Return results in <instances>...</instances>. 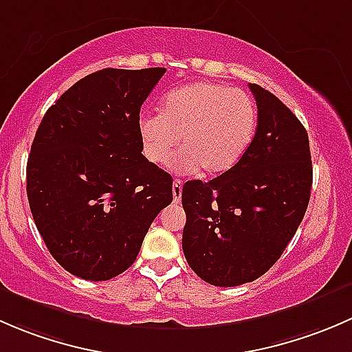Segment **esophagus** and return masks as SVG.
<instances>
[{
	"instance_id": "obj_1",
	"label": "esophagus",
	"mask_w": 352,
	"mask_h": 352,
	"mask_svg": "<svg viewBox=\"0 0 352 352\" xmlns=\"http://www.w3.org/2000/svg\"><path fill=\"white\" fill-rule=\"evenodd\" d=\"M172 194H173V201L180 202L182 201V180H173L172 186Z\"/></svg>"
}]
</instances>
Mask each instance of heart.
Segmentation results:
<instances>
[{"mask_svg": "<svg viewBox=\"0 0 352 352\" xmlns=\"http://www.w3.org/2000/svg\"><path fill=\"white\" fill-rule=\"evenodd\" d=\"M257 122L250 95L212 81H196L170 90L160 113H141L138 133L143 153L153 165H166L180 143L184 153L175 163L177 172L221 175L247 153Z\"/></svg>", "mask_w": 352, "mask_h": 352, "instance_id": "heart-1", "label": "heart"}]
</instances>
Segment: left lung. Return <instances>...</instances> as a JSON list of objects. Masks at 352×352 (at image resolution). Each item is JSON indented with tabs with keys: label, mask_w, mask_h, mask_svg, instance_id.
Listing matches in <instances>:
<instances>
[{
	"label": "left lung",
	"mask_w": 352,
	"mask_h": 352,
	"mask_svg": "<svg viewBox=\"0 0 352 352\" xmlns=\"http://www.w3.org/2000/svg\"><path fill=\"white\" fill-rule=\"evenodd\" d=\"M258 109L245 156L209 182L184 184L182 248L194 272L212 286L255 281L276 264L310 201L308 134L276 95L248 85Z\"/></svg>",
	"instance_id": "8db88e82"
}]
</instances>
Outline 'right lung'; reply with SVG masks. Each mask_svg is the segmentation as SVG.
<instances>
[{"label": "right lung", "mask_w": 352, "mask_h": 352, "mask_svg": "<svg viewBox=\"0 0 352 352\" xmlns=\"http://www.w3.org/2000/svg\"><path fill=\"white\" fill-rule=\"evenodd\" d=\"M165 67L100 69L47 109L27 162L32 216L71 274L107 281L129 269L172 202V177L148 162L138 133L143 102Z\"/></svg>", "instance_id": "obj_1"}]
</instances>
